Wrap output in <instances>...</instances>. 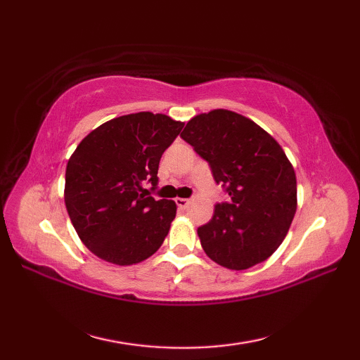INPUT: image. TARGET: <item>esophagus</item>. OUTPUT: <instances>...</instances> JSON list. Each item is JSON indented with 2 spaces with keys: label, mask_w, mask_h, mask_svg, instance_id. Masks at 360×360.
<instances>
[{
  "label": "esophagus",
  "mask_w": 360,
  "mask_h": 360,
  "mask_svg": "<svg viewBox=\"0 0 360 360\" xmlns=\"http://www.w3.org/2000/svg\"><path fill=\"white\" fill-rule=\"evenodd\" d=\"M174 202H176V205H178L179 209H186L187 205L190 204V200H186V198H176Z\"/></svg>",
  "instance_id": "34e87169"
}]
</instances>
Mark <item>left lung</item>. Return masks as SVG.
<instances>
[{"label": "left lung", "mask_w": 360, "mask_h": 360, "mask_svg": "<svg viewBox=\"0 0 360 360\" xmlns=\"http://www.w3.org/2000/svg\"><path fill=\"white\" fill-rule=\"evenodd\" d=\"M181 137L231 198L198 227L205 254L235 271L264 262L285 240L297 210L295 173L285 151L255 122L227 110L193 117Z\"/></svg>", "instance_id": "obj_1"}]
</instances>
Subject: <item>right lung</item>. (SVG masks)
Segmentation results:
<instances>
[{"label":"right lung","instance_id":"obj_1","mask_svg":"<svg viewBox=\"0 0 360 360\" xmlns=\"http://www.w3.org/2000/svg\"><path fill=\"white\" fill-rule=\"evenodd\" d=\"M182 127L164 114L120 116L91 131L68 160L66 210L98 258L136 264L164 243L176 204L143 195V186L158 188L159 160Z\"/></svg>","mask_w":360,"mask_h":360}]
</instances>
